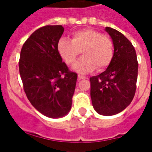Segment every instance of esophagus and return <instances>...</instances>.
Masks as SVG:
<instances>
[{"label":"esophagus","instance_id":"34e87169","mask_svg":"<svg viewBox=\"0 0 152 152\" xmlns=\"http://www.w3.org/2000/svg\"><path fill=\"white\" fill-rule=\"evenodd\" d=\"M86 76H83L81 75H78V79L79 80H83V79H86Z\"/></svg>","mask_w":152,"mask_h":152}]
</instances>
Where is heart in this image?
Masks as SVG:
<instances>
[{"label":"heart","mask_w":152,"mask_h":152,"mask_svg":"<svg viewBox=\"0 0 152 152\" xmlns=\"http://www.w3.org/2000/svg\"><path fill=\"white\" fill-rule=\"evenodd\" d=\"M60 57L68 65H72L82 51L84 56L73 66L77 72L86 74L98 66L102 70L110 65L114 56L112 40L94 29H81L73 31L72 40L61 37L57 44Z\"/></svg>","instance_id":"1"}]
</instances>
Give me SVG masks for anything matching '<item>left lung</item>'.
<instances>
[{
	"instance_id": "1",
	"label": "left lung",
	"mask_w": 152,
	"mask_h": 152,
	"mask_svg": "<svg viewBox=\"0 0 152 152\" xmlns=\"http://www.w3.org/2000/svg\"><path fill=\"white\" fill-rule=\"evenodd\" d=\"M114 45V56L108 67L90 77V96L94 108L102 115L118 114L134 99L137 78L136 51L129 40L115 29L107 27Z\"/></svg>"
}]
</instances>
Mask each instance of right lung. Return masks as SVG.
Segmentation results:
<instances>
[{
    "instance_id": "add662e5",
    "label": "right lung",
    "mask_w": 152,
    "mask_h": 152,
    "mask_svg": "<svg viewBox=\"0 0 152 152\" xmlns=\"http://www.w3.org/2000/svg\"><path fill=\"white\" fill-rule=\"evenodd\" d=\"M63 31L61 25L36 30L23 44L18 63L28 100L50 118L63 117L70 112L77 80V74L70 72L57 50Z\"/></svg>"
}]
</instances>
